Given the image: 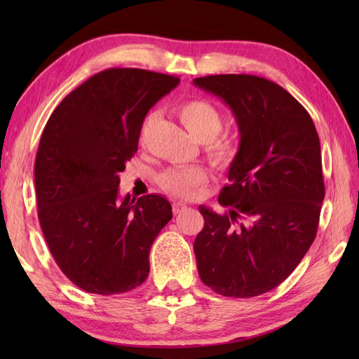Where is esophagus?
Here are the masks:
<instances>
[{"instance_id": "34e87169", "label": "esophagus", "mask_w": 359, "mask_h": 359, "mask_svg": "<svg viewBox=\"0 0 359 359\" xmlns=\"http://www.w3.org/2000/svg\"><path fill=\"white\" fill-rule=\"evenodd\" d=\"M187 210V205L182 203V202H174L172 203V212L174 215H180V212H184Z\"/></svg>"}]
</instances>
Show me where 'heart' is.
<instances>
[{"mask_svg":"<svg viewBox=\"0 0 359 359\" xmlns=\"http://www.w3.org/2000/svg\"><path fill=\"white\" fill-rule=\"evenodd\" d=\"M177 116L188 133L205 143V152L212 165L219 170H228L234 165L239 157L241 144L236 135L222 133L224 114L215 103L205 98H193L179 106ZM156 118L157 112H149L143 121L142 133L151 128ZM207 179L208 174L202 166H177L168 168L160 174L158 184L168 193L188 197L196 188L202 187Z\"/></svg>","mask_w":359,"mask_h":359,"instance_id":"obj_1","label":"heart"}]
</instances>
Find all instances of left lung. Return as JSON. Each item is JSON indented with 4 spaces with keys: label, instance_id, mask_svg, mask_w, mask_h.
Wrapping results in <instances>:
<instances>
[{
    "label": "left lung",
    "instance_id": "1",
    "mask_svg": "<svg viewBox=\"0 0 359 359\" xmlns=\"http://www.w3.org/2000/svg\"><path fill=\"white\" fill-rule=\"evenodd\" d=\"M194 85L230 106L241 152L219 203L199 207L194 241L202 282L228 297H253L282 284L313 243L325 194L321 144L306 108L284 88L248 74L208 75Z\"/></svg>",
    "mask_w": 359,
    "mask_h": 359
}]
</instances>
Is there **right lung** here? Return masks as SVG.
I'll use <instances>...</instances> for the list:
<instances>
[{"mask_svg": "<svg viewBox=\"0 0 359 359\" xmlns=\"http://www.w3.org/2000/svg\"><path fill=\"white\" fill-rule=\"evenodd\" d=\"M179 81L111 67L67 94L43 129L38 220L60 270L88 293H126L148 278L151 245L172 208L157 194L118 202V174L139 148L148 111Z\"/></svg>", "mask_w": 359, "mask_h": 359, "instance_id": "obj_1", "label": "right lung"}]
</instances>
